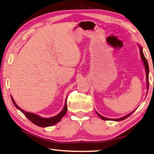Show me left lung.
I'll use <instances>...</instances> for the list:
<instances>
[{
  "label": "left lung",
  "mask_w": 154,
  "mask_h": 154,
  "mask_svg": "<svg viewBox=\"0 0 154 154\" xmlns=\"http://www.w3.org/2000/svg\"><path fill=\"white\" fill-rule=\"evenodd\" d=\"M139 47H140V53H141V59H142L143 62H144V66H145V69H146V79H147V87H148V89H149V64H148V62H147V60H146V58H145V57H144V53H143L142 48H141V46H139ZM134 111L132 112H131V113H130V114H128V116H125V117H123V118H119V119H110V118H104V117L101 116V115L98 114V112H96V113H97V115H98V116L100 117V118H101V119H103V120H114V121H120V120H125V119L128 118V117L130 116L131 114H132V113H133V112H134Z\"/></svg>",
  "instance_id": "8db88e82"
}]
</instances>
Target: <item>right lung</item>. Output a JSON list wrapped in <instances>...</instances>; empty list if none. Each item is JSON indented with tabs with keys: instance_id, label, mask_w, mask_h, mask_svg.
I'll use <instances>...</instances> for the list:
<instances>
[{
	"instance_id": "obj_1",
	"label": "right lung",
	"mask_w": 154,
	"mask_h": 154,
	"mask_svg": "<svg viewBox=\"0 0 154 154\" xmlns=\"http://www.w3.org/2000/svg\"><path fill=\"white\" fill-rule=\"evenodd\" d=\"M12 101L16 108L17 109H19L20 111H21L22 113H23L24 116H26V118H28L29 120H30L31 122H33L34 124H35L36 125H37L38 127H42V128H45V127H49V126H52L53 125H56V123H58V122H60L65 114L67 112V101H65V104L64 108L62 111H61L60 113L57 116L53 117V118H42V117L37 116V115L32 113V112H28L26 111H24L22 109H21L19 106H18L17 104L15 103V101L13 98V97H11ZM67 100V99H66Z\"/></svg>"
}]
</instances>
